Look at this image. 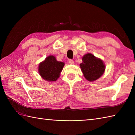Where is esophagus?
I'll list each match as a JSON object with an SVG mask.
<instances>
[{"label":"esophagus","mask_w":135,"mask_h":135,"mask_svg":"<svg viewBox=\"0 0 135 135\" xmlns=\"http://www.w3.org/2000/svg\"><path fill=\"white\" fill-rule=\"evenodd\" d=\"M68 62H69V64H71V65H73V64H74V61L72 60H69V61H68Z\"/></svg>","instance_id":"obj_1"}]
</instances>
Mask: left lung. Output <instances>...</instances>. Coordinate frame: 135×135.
I'll return each instance as SVG.
<instances>
[{"label": "left lung", "instance_id": "obj_1", "mask_svg": "<svg viewBox=\"0 0 135 135\" xmlns=\"http://www.w3.org/2000/svg\"><path fill=\"white\" fill-rule=\"evenodd\" d=\"M82 61L80 68L85 78L88 81L96 80L104 74L105 65L100 59L91 54H87L83 56Z\"/></svg>", "mask_w": 135, "mask_h": 135}]
</instances>
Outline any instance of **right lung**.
<instances>
[{"instance_id":"right-lung-1","label":"right lung","mask_w":135,"mask_h":135,"mask_svg":"<svg viewBox=\"0 0 135 135\" xmlns=\"http://www.w3.org/2000/svg\"><path fill=\"white\" fill-rule=\"evenodd\" d=\"M65 64L56 60L54 56H48L39 65L38 71L42 78L48 81H54L60 77Z\"/></svg>"}]
</instances>
